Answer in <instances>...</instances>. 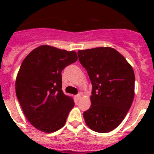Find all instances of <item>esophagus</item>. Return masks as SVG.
Wrapping results in <instances>:
<instances>
[{"instance_id": "34e87169", "label": "esophagus", "mask_w": 154, "mask_h": 154, "mask_svg": "<svg viewBox=\"0 0 154 154\" xmlns=\"http://www.w3.org/2000/svg\"><path fill=\"white\" fill-rule=\"evenodd\" d=\"M75 97V99H77V100H79V99H81V97H82V94H78V95H76Z\"/></svg>"}]
</instances>
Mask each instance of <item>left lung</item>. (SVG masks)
Wrapping results in <instances>:
<instances>
[{
    "label": "left lung",
    "mask_w": 154,
    "mask_h": 154,
    "mask_svg": "<svg viewBox=\"0 0 154 154\" xmlns=\"http://www.w3.org/2000/svg\"><path fill=\"white\" fill-rule=\"evenodd\" d=\"M78 55L92 85L91 107L83 113L85 123L98 133L112 131L122 123L133 103V68L110 47L79 50Z\"/></svg>",
    "instance_id": "8db88e82"
}]
</instances>
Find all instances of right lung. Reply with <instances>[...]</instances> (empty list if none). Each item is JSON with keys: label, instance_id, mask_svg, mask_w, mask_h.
Segmentation results:
<instances>
[{"label": "right lung", "instance_id": "obj_1", "mask_svg": "<svg viewBox=\"0 0 154 154\" xmlns=\"http://www.w3.org/2000/svg\"><path fill=\"white\" fill-rule=\"evenodd\" d=\"M78 60L75 51L45 45L25 57L15 81L17 98L34 127L51 133L66 123L75 103L62 90V71Z\"/></svg>", "mask_w": 154, "mask_h": 154}]
</instances>
